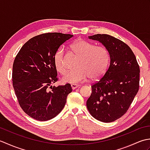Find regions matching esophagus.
I'll return each instance as SVG.
<instances>
[{
    "label": "esophagus",
    "instance_id": "esophagus-1",
    "mask_svg": "<svg viewBox=\"0 0 150 150\" xmlns=\"http://www.w3.org/2000/svg\"><path fill=\"white\" fill-rule=\"evenodd\" d=\"M79 86H80V85L79 84H71V87L73 90H75L76 88H79Z\"/></svg>",
    "mask_w": 150,
    "mask_h": 150
}]
</instances>
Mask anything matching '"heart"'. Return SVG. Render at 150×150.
<instances>
[{
  "label": "heart",
  "instance_id": "1",
  "mask_svg": "<svg viewBox=\"0 0 150 150\" xmlns=\"http://www.w3.org/2000/svg\"><path fill=\"white\" fill-rule=\"evenodd\" d=\"M71 49L79 57L75 70L67 72L62 80L66 82L76 83L84 82L88 78L96 79L106 72L110 61L108 51L104 46H95L84 39H77L71 45ZM54 63L59 72L64 73L66 66L64 60V50L60 47L54 56Z\"/></svg>",
  "mask_w": 150,
  "mask_h": 150
}]
</instances>
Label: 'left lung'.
<instances>
[{
	"mask_svg": "<svg viewBox=\"0 0 150 150\" xmlns=\"http://www.w3.org/2000/svg\"><path fill=\"white\" fill-rule=\"evenodd\" d=\"M88 38L98 41L106 47L110 64L103 77L91 86L87 108L95 119L111 122L126 113L137 93L139 66L131 48L120 40L106 34Z\"/></svg>",
	"mask_w": 150,
	"mask_h": 150,
	"instance_id": "1",
	"label": "left lung"
}]
</instances>
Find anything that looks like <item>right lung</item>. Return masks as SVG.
<instances>
[{"label":"right lung","instance_id":"1","mask_svg":"<svg viewBox=\"0 0 150 150\" xmlns=\"http://www.w3.org/2000/svg\"><path fill=\"white\" fill-rule=\"evenodd\" d=\"M73 35L48 33L31 38L16 56L13 86L18 103L30 117L46 121L56 117L66 103L71 85L55 86L58 80L54 56L60 45Z\"/></svg>","mask_w":150,"mask_h":150}]
</instances>
